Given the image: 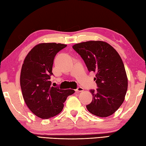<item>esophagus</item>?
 Here are the masks:
<instances>
[{
  "label": "esophagus",
  "mask_w": 146,
  "mask_h": 146,
  "mask_svg": "<svg viewBox=\"0 0 146 146\" xmlns=\"http://www.w3.org/2000/svg\"><path fill=\"white\" fill-rule=\"evenodd\" d=\"M75 90L76 92H83V91H84V88L81 87H78Z\"/></svg>",
  "instance_id": "esophagus-1"
}]
</instances>
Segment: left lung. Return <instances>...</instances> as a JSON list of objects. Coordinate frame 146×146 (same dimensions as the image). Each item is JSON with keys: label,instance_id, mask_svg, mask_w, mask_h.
<instances>
[{"label": "left lung", "instance_id": "obj_1", "mask_svg": "<svg viewBox=\"0 0 146 146\" xmlns=\"http://www.w3.org/2000/svg\"><path fill=\"white\" fill-rule=\"evenodd\" d=\"M89 71L96 73L98 88L90 90L93 96L86 106L90 113L108 117L120 107L128 88V78L120 56L111 45L103 41H87L73 45Z\"/></svg>", "mask_w": 146, "mask_h": 146}]
</instances>
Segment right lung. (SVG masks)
Here are the masks:
<instances>
[{
	"instance_id": "obj_1",
	"label": "right lung",
	"mask_w": 146,
	"mask_h": 146,
	"mask_svg": "<svg viewBox=\"0 0 146 146\" xmlns=\"http://www.w3.org/2000/svg\"><path fill=\"white\" fill-rule=\"evenodd\" d=\"M66 46L56 43L39 44L28 52L22 65L20 85L23 97L31 112L40 118L48 119L58 115L68 96L75 93L72 89L50 86L54 58Z\"/></svg>"
}]
</instances>
